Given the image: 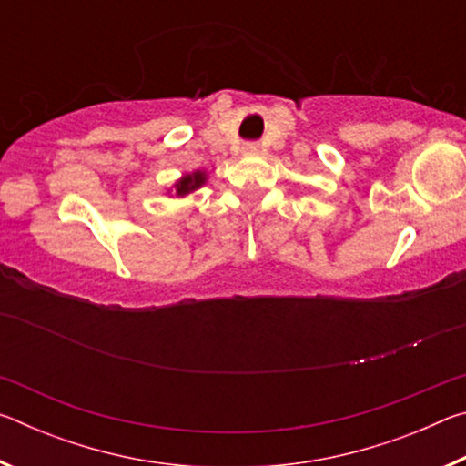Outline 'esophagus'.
I'll return each mask as SVG.
<instances>
[{"label":"esophagus","instance_id":"1","mask_svg":"<svg viewBox=\"0 0 466 466\" xmlns=\"http://www.w3.org/2000/svg\"><path fill=\"white\" fill-rule=\"evenodd\" d=\"M242 152H244V154H257V152H258V146L247 144V146H242Z\"/></svg>","mask_w":466,"mask_h":466}]
</instances>
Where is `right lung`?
Returning <instances> with one entry per match:
<instances>
[{"label": "right lung", "mask_w": 466, "mask_h": 466, "mask_svg": "<svg viewBox=\"0 0 466 466\" xmlns=\"http://www.w3.org/2000/svg\"><path fill=\"white\" fill-rule=\"evenodd\" d=\"M205 183H208V172H205V170H195V172H191V175L180 177L172 188H175V195L177 197H185L188 193L197 191V188H201Z\"/></svg>", "instance_id": "right-lung-1"}]
</instances>
